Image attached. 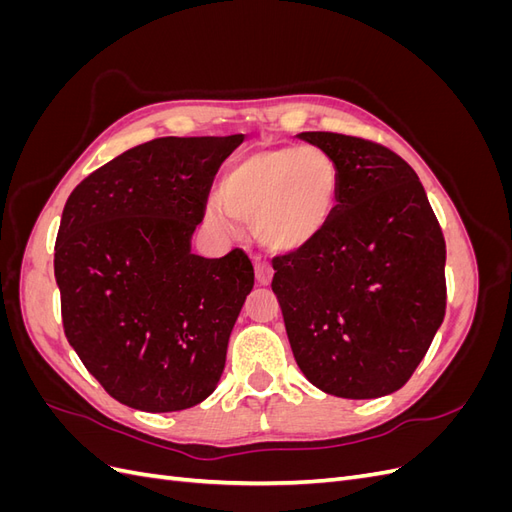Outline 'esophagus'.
<instances>
[{"mask_svg":"<svg viewBox=\"0 0 512 512\" xmlns=\"http://www.w3.org/2000/svg\"><path fill=\"white\" fill-rule=\"evenodd\" d=\"M254 269H256V282L260 286H269L273 280V269L267 260H262L260 256L254 258Z\"/></svg>","mask_w":512,"mask_h":512,"instance_id":"1","label":"esophagus"}]
</instances>
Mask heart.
I'll return each instance as SVG.
<instances>
[{
  "label": "heart",
  "instance_id": "obj_1",
  "mask_svg": "<svg viewBox=\"0 0 512 512\" xmlns=\"http://www.w3.org/2000/svg\"><path fill=\"white\" fill-rule=\"evenodd\" d=\"M342 175L327 151L282 145L247 153L220 179V199L205 207L207 224L230 235L235 218L254 222L262 245L294 252L327 228L337 209Z\"/></svg>",
  "mask_w": 512,
  "mask_h": 512
}]
</instances>
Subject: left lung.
<instances>
[{"label": "left lung", "mask_w": 512, "mask_h": 512, "mask_svg": "<svg viewBox=\"0 0 512 512\" xmlns=\"http://www.w3.org/2000/svg\"><path fill=\"white\" fill-rule=\"evenodd\" d=\"M299 138L337 162L342 188L327 228L273 260L294 361L335 397L395 393L444 320L442 228L412 166L391 149L335 132Z\"/></svg>", "instance_id": "obj_1"}]
</instances>
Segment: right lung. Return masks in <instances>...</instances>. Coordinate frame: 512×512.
Returning a JSON list of instances; mask_svg holds the SVG:
<instances>
[{"label":"right lung","mask_w":512,"mask_h":512,"mask_svg":"<svg viewBox=\"0 0 512 512\" xmlns=\"http://www.w3.org/2000/svg\"><path fill=\"white\" fill-rule=\"evenodd\" d=\"M243 143L166 136L76 185L61 213L55 280L70 346L104 391L145 412L205 401L254 288L241 250L192 252L215 173Z\"/></svg>","instance_id":"obj_1"}]
</instances>
